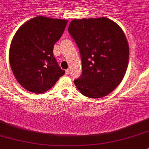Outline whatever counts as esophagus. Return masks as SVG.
Masks as SVG:
<instances>
[{"mask_svg": "<svg viewBox=\"0 0 149 149\" xmlns=\"http://www.w3.org/2000/svg\"><path fill=\"white\" fill-rule=\"evenodd\" d=\"M69 73H70V70L69 69L65 70V74H69Z\"/></svg>", "mask_w": 149, "mask_h": 149, "instance_id": "esophagus-1", "label": "esophagus"}]
</instances>
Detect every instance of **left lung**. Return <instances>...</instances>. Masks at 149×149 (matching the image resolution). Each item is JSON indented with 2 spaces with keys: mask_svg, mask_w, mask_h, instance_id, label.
<instances>
[{
  "mask_svg": "<svg viewBox=\"0 0 149 149\" xmlns=\"http://www.w3.org/2000/svg\"><path fill=\"white\" fill-rule=\"evenodd\" d=\"M69 33L79 49L82 74L74 80L83 95L100 98L122 81L129 63L130 48L120 26L107 17L74 19Z\"/></svg>",
  "mask_w": 149,
  "mask_h": 149,
  "instance_id": "1",
  "label": "left lung"
}]
</instances>
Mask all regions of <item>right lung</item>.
<instances>
[{"label": "right lung", "mask_w": 149, "mask_h": 149, "mask_svg": "<svg viewBox=\"0 0 149 149\" xmlns=\"http://www.w3.org/2000/svg\"><path fill=\"white\" fill-rule=\"evenodd\" d=\"M66 19L36 17L16 32L11 41L9 61L19 84L29 91L42 94L64 75L53 56L54 45L61 38Z\"/></svg>", "instance_id": "1"}]
</instances>
